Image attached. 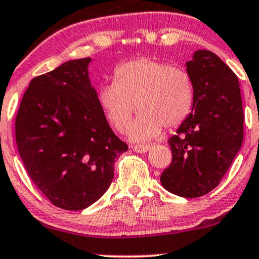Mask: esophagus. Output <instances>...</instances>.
Segmentation results:
<instances>
[{"label": "esophagus", "mask_w": 259, "mask_h": 259, "mask_svg": "<svg viewBox=\"0 0 259 259\" xmlns=\"http://www.w3.org/2000/svg\"><path fill=\"white\" fill-rule=\"evenodd\" d=\"M132 149L138 153H145L150 150V145H135V146H132Z\"/></svg>", "instance_id": "obj_1"}]
</instances>
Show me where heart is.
I'll return each instance as SVG.
<instances>
[{
    "label": "heart",
    "instance_id": "obj_1",
    "mask_svg": "<svg viewBox=\"0 0 259 259\" xmlns=\"http://www.w3.org/2000/svg\"><path fill=\"white\" fill-rule=\"evenodd\" d=\"M102 112L118 132L129 126L133 141H147L178 126L188 118L194 103V84L187 71L152 59H138L116 67L114 82L97 93Z\"/></svg>",
    "mask_w": 259,
    "mask_h": 259
}]
</instances>
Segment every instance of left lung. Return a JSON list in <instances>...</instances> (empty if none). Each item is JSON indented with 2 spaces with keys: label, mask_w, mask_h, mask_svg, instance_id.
I'll return each instance as SVG.
<instances>
[{
  "label": "left lung",
  "mask_w": 259,
  "mask_h": 259,
  "mask_svg": "<svg viewBox=\"0 0 259 259\" xmlns=\"http://www.w3.org/2000/svg\"><path fill=\"white\" fill-rule=\"evenodd\" d=\"M194 84L188 118L168 140L172 163L161 175L169 193L205 195L220 183L243 141L240 83L234 71L209 50H197L186 62Z\"/></svg>",
  "instance_id": "left-lung-1"
}]
</instances>
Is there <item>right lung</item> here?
Listing matches in <instances>:
<instances>
[{
    "mask_svg": "<svg viewBox=\"0 0 259 259\" xmlns=\"http://www.w3.org/2000/svg\"><path fill=\"white\" fill-rule=\"evenodd\" d=\"M92 59H76L30 81L16 118L23 164L55 206L83 210L114 178V162L127 145L99 107L90 79Z\"/></svg>",
    "mask_w": 259,
    "mask_h": 259,
    "instance_id": "obj_1",
    "label": "right lung"
}]
</instances>
